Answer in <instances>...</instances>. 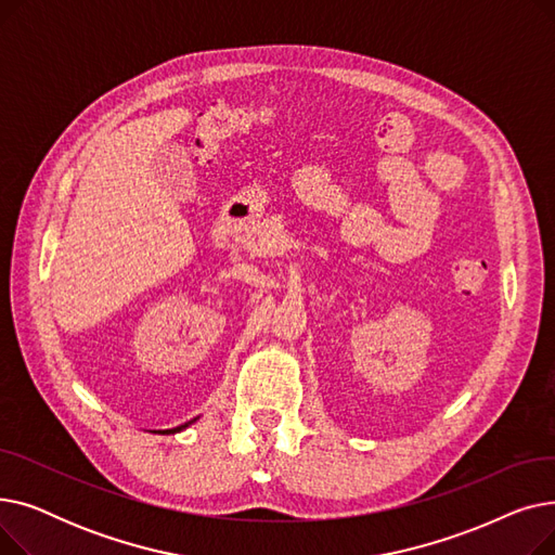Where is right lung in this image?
Returning <instances> with one entry per match:
<instances>
[{
  "instance_id": "right-lung-1",
  "label": "right lung",
  "mask_w": 555,
  "mask_h": 555,
  "mask_svg": "<svg viewBox=\"0 0 555 555\" xmlns=\"http://www.w3.org/2000/svg\"><path fill=\"white\" fill-rule=\"evenodd\" d=\"M193 423V421H191ZM191 423H184V425H180V427H175V429H164V431H159V434H175V431H182L184 427H189Z\"/></svg>"
}]
</instances>
